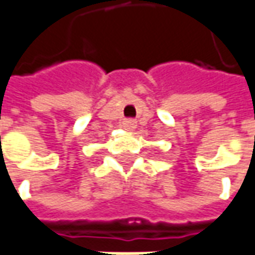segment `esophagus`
<instances>
[{
  "instance_id": "esophagus-1",
  "label": "esophagus",
  "mask_w": 255,
  "mask_h": 255,
  "mask_svg": "<svg viewBox=\"0 0 255 255\" xmlns=\"http://www.w3.org/2000/svg\"><path fill=\"white\" fill-rule=\"evenodd\" d=\"M123 127L127 131H134L135 128H136V121L132 120V119H127V120L123 121Z\"/></svg>"
}]
</instances>
